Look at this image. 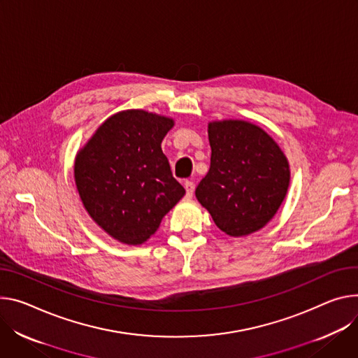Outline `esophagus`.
<instances>
[{
    "instance_id": "34e87169",
    "label": "esophagus",
    "mask_w": 358,
    "mask_h": 358,
    "mask_svg": "<svg viewBox=\"0 0 358 358\" xmlns=\"http://www.w3.org/2000/svg\"><path fill=\"white\" fill-rule=\"evenodd\" d=\"M184 188H185V197H187V199H191L192 194H194V182L185 181V182H184Z\"/></svg>"
}]
</instances>
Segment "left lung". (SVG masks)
<instances>
[{
    "label": "left lung",
    "instance_id": "8db88e82",
    "mask_svg": "<svg viewBox=\"0 0 358 358\" xmlns=\"http://www.w3.org/2000/svg\"><path fill=\"white\" fill-rule=\"evenodd\" d=\"M211 164L196 197L231 237L258 231L275 215L289 185V166L278 144L255 124H208Z\"/></svg>",
    "mask_w": 358,
    "mask_h": 358
}]
</instances>
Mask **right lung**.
Segmentation results:
<instances>
[{
	"instance_id": "1",
	"label": "right lung",
	"mask_w": 358,
	"mask_h": 358,
	"mask_svg": "<svg viewBox=\"0 0 358 358\" xmlns=\"http://www.w3.org/2000/svg\"><path fill=\"white\" fill-rule=\"evenodd\" d=\"M173 125V118L144 110L120 111L76 157V185L87 213L120 243H145L184 197L161 150Z\"/></svg>"
}]
</instances>
